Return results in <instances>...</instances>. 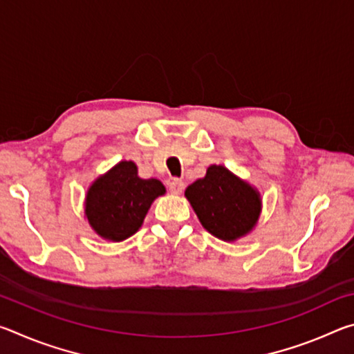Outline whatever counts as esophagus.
<instances>
[{
	"label": "esophagus",
	"mask_w": 354,
	"mask_h": 354,
	"mask_svg": "<svg viewBox=\"0 0 354 354\" xmlns=\"http://www.w3.org/2000/svg\"><path fill=\"white\" fill-rule=\"evenodd\" d=\"M169 189H170V192H171L173 195H179L184 190V183L181 181V179H178V178L171 179L170 184H169Z\"/></svg>",
	"instance_id": "obj_1"
}]
</instances>
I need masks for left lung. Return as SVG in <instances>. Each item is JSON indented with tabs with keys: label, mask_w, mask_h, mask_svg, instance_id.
<instances>
[{
	"label": "left lung",
	"mask_w": 354,
	"mask_h": 354,
	"mask_svg": "<svg viewBox=\"0 0 354 354\" xmlns=\"http://www.w3.org/2000/svg\"><path fill=\"white\" fill-rule=\"evenodd\" d=\"M200 223L214 237L236 242L254 230L262 211L259 190L225 165H209L205 178L184 192Z\"/></svg>",
	"instance_id": "left-lung-1"
}]
</instances>
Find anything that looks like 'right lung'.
Masks as SVG:
<instances>
[{
	"label": "right lung",
	"mask_w": 354,
	"mask_h": 354,
	"mask_svg": "<svg viewBox=\"0 0 354 354\" xmlns=\"http://www.w3.org/2000/svg\"><path fill=\"white\" fill-rule=\"evenodd\" d=\"M162 195L165 185L159 179H143L133 160H120L88 185L84 217L98 237L123 242L140 230L153 201Z\"/></svg>",
	"instance_id": "1"
}]
</instances>
